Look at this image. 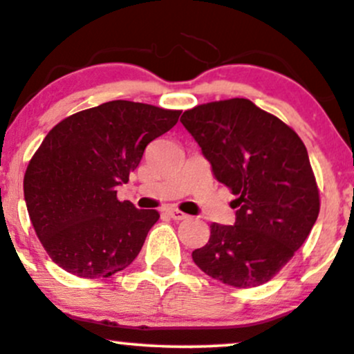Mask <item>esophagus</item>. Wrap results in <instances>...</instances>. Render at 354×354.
I'll use <instances>...</instances> for the list:
<instances>
[{
	"label": "esophagus",
	"mask_w": 354,
	"mask_h": 354,
	"mask_svg": "<svg viewBox=\"0 0 354 354\" xmlns=\"http://www.w3.org/2000/svg\"><path fill=\"white\" fill-rule=\"evenodd\" d=\"M166 214H168L169 218L176 219V221H181V219H186V218H188V214L183 213V211L176 209V208H168V209H166Z\"/></svg>",
	"instance_id": "esophagus-1"
}]
</instances>
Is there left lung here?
<instances>
[{
	"label": "left lung",
	"instance_id": "1",
	"mask_svg": "<svg viewBox=\"0 0 354 354\" xmlns=\"http://www.w3.org/2000/svg\"><path fill=\"white\" fill-rule=\"evenodd\" d=\"M181 123L236 208L233 226L211 223L193 261L230 286L270 281L306 241L319 213L306 146L291 126L245 98L198 104Z\"/></svg>",
	"mask_w": 354,
	"mask_h": 354
}]
</instances>
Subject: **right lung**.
Listing matches in <instances>:
<instances>
[{
	"instance_id": "obj_1",
	"label": "right lung",
	"mask_w": 354,
	"mask_h": 354,
	"mask_svg": "<svg viewBox=\"0 0 354 354\" xmlns=\"http://www.w3.org/2000/svg\"><path fill=\"white\" fill-rule=\"evenodd\" d=\"M180 109L116 100L64 118L24 173V200L53 261L81 278H109L135 261L160 219L116 198L146 146L178 123Z\"/></svg>"
}]
</instances>
